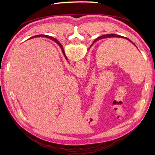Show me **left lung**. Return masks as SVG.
<instances>
[{"label":"left lung","instance_id":"obj_1","mask_svg":"<svg viewBox=\"0 0 155 155\" xmlns=\"http://www.w3.org/2000/svg\"><path fill=\"white\" fill-rule=\"evenodd\" d=\"M110 37H121V38L127 39L128 41H129L130 42H131V43H132L133 45H134L133 41H131L130 39H129L128 38H127V37H123V36H121V35H116V34H107V35H101V36H100V37H97V38L94 41V42H96V41H98V40H100V39H101L110 38ZM59 46H61L60 43H59ZM135 46H136V45H135Z\"/></svg>","mask_w":155,"mask_h":155}]
</instances>
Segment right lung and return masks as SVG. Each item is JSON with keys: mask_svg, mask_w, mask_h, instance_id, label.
I'll return each mask as SVG.
<instances>
[{"mask_svg": "<svg viewBox=\"0 0 155 155\" xmlns=\"http://www.w3.org/2000/svg\"><path fill=\"white\" fill-rule=\"evenodd\" d=\"M47 37V38H50V39H51V40L54 41L55 42V43H57L58 45L59 44V41H58L57 39H55L53 38V37H50V36H48V35H35V36H34V37ZM60 44H61V43H60ZM60 47H61V50H62V51H63V54H64V55L65 58H66V59H67V58L66 55H65V54H64V50H63V47H62L61 45Z\"/></svg>", "mask_w": 155, "mask_h": 155, "instance_id": "right-lung-1", "label": "right lung"}]
</instances>
